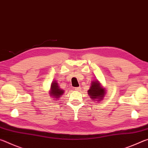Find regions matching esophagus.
<instances>
[{
    "mask_svg": "<svg viewBox=\"0 0 148 148\" xmlns=\"http://www.w3.org/2000/svg\"><path fill=\"white\" fill-rule=\"evenodd\" d=\"M80 89H81V88H80L79 87H75V88H74V90H76V91H79Z\"/></svg>",
    "mask_w": 148,
    "mask_h": 148,
    "instance_id": "esophagus-1",
    "label": "esophagus"
}]
</instances>
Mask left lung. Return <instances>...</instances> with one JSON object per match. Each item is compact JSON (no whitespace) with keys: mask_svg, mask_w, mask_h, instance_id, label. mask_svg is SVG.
<instances>
[{"mask_svg":"<svg viewBox=\"0 0 148 148\" xmlns=\"http://www.w3.org/2000/svg\"><path fill=\"white\" fill-rule=\"evenodd\" d=\"M87 92L91 97L90 98L92 99V101H97L99 99L101 101L103 99L106 91L104 88L102 87L98 80H97V81L92 82L91 86Z\"/></svg>","mask_w":148,"mask_h":148,"instance_id":"left-lung-1","label":"left lung"}]
</instances>
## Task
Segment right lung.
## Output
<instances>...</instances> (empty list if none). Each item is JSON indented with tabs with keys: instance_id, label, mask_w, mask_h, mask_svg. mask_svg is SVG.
<instances>
[{
	"instance_id": "obj_1",
	"label": "right lung",
	"mask_w": 148,
	"mask_h": 148,
	"mask_svg": "<svg viewBox=\"0 0 148 148\" xmlns=\"http://www.w3.org/2000/svg\"><path fill=\"white\" fill-rule=\"evenodd\" d=\"M50 96L54 97V99H58L61 97V95L64 93V91L59 88L58 84L56 81L53 82L51 84V88H50Z\"/></svg>"
}]
</instances>
